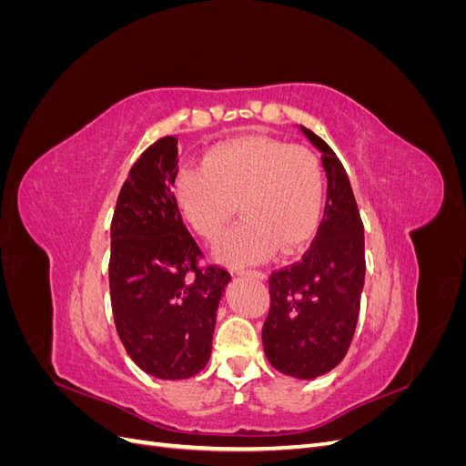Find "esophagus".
<instances>
[{"instance_id": "esophagus-1", "label": "esophagus", "mask_w": 466, "mask_h": 466, "mask_svg": "<svg viewBox=\"0 0 466 466\" xmlns=\"http://www.w3.org/2000/svg\"><path fill=\"white\" fill-rule=\"evenodd\" d=\"M237 276H248V278H257V279H266V274L260 270H238Z\"/></svg>"}]
</instances>
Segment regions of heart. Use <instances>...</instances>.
Segmentation results:
<instances>
[{"mask_svg": "<svg viewBox=\"0 0 466 466\" xmlns=\"http://www.w3.org/2000/svg\"><path fill=\"white\" fill-rule=\"evenodd\" d=\"M324 188L311 149L247 136L211 147L204 165L182 167L173 192L182 218L206 241H218L241 209L243 219L223 235L216 257L248 266L270 258L278 247L295 250L307 243L322 214Z\"/></svg>", "mask_w": 466, "mask_h": 466, "instance_id": "obj_1", "label": "heart"}]
</instances>
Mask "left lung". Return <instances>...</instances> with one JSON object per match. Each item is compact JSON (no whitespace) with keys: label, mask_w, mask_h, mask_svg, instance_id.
I'll return each instance as SVG.
<instances>
[{"label":"left lung","mask_w":466,"mask_h":466,"mask_svg":"<svg viewBox=\"0 0 466 466\" xmlns=\"http://www.w3.org/2000/svg\"><path fill=\"white\" fill-rule=\"evenodd\" d=\"M329 178L327 206L307 255L270 276V313L262 329L264 354L289 377L313 380L348 354L365 284V241L360 209L344 165L305 126Z\"/></svg>","instance_id":"obj_1"}]
</instances>
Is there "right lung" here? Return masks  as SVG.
Returning a JSON list of instances; mask_svg holds the SVG:
<instances>
[{"label": "right lung", "mask_w": 466, "mask_h": 466, "mask_svg": "<svg viewBox=\"0 0 466 466\" xmlns=\"http://www.w3.org/2000/svg\"><path fill=\"white\" fill-rule=\"evenodd\" d=\"M178 139L144 151L118 194L110 225V301L120 340L146 373L178 380L209 361L229 272L200 270L202 252L175 200Z\"/></svg>", "instance_id": "add662e5"}]
</instances>
